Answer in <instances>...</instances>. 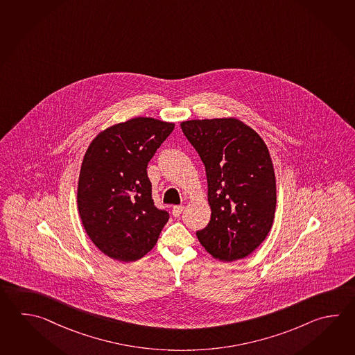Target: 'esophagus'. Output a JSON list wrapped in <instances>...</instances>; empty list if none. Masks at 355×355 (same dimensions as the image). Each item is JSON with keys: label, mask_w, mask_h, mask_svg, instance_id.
Wrapping results in <instances>:
<instances>
[{"label": "esophagus", "mask_w": 355, "mask_h": 355, "mask_svg": "<svg viewBox=\"0 0 355 355\" xmlns=\"http://www.w3.org/2000/svg\"><path fill=\"white\" fill-rule=\"evenodd\" d=\"M182 211H183V206L182 205H177V206H173L172 214H173L174 217H180L181 216Z\"/></svg>", "instance_id": "1"}]
</instances>
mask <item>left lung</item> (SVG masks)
I'll list each match as a JSON object with an SVG mask.
<instances>
[{
  "instance_id": "left-lung-1",
  "label": "left lung",
  "mask_w": 355,
  "mask_h": 355,
  "mask_svg": "<svg viewBox=\"0 0 355 355\" xmlns=\"http://www.w3.org/2000/svg\"><path fill=\"white\" fill-rule=\"evenodd\" d=\"M207 175L210 223L196 232L214 258L238 261L253 253L273 224L275 175L267 145L238 119L181 123Z\"/></svg>"
}]
</instances>
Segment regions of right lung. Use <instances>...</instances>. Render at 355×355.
I'll return each mask as SVG.
<instances>
[{"mask_svg":"<svg viewBox=\"0 0 355 355\" xmlns=\"http://www.w3.org/2000/svg\"><path fill=\"white\" fill-rule=\"evenodd\" d=\"M174 123L135 117L100 132L80 166L77 202L89 239L102 253L135 261L157 244L169 214L154 206L146 166Z\"/></svg>","mask_w":355,"mask_h":355,"instance_id":"obj_1","label":"right lung"}]
</instances>
